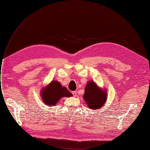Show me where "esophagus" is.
<instances>
[{"label":"esophagus","mask_w":150,"mask_h":150,"mask_svg":"<svg viewBox=\"0 0 150 150\" xmlns=\"http://www.w3.org/2000/svg\"><path fill=\"white\" fill-rule=\"evenodd\" d=\"M72 94H73V96L75 97V96H77V93H76V91H72Z\"/></svg>","instance_id":"esophagus-1"}]
</instances>
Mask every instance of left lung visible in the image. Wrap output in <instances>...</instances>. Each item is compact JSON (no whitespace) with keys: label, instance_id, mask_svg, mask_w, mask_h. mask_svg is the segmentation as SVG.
Wrapping results in <instances>:
<instances>
[{"label":"left lung","instance_id":"left-lung-1","mask_svg":"<svg viewBox=\"0 0 150 150\" xmlns=\"http://www.w3.org/2000/svg\"><path fill=\"white\" fill-rule=\"evenodd\" d=\"M84 99L89 108L96 110L101 108L107 99V93L102 89L93 81H88L85 88Z\"/></svg>","mask_w":150,"mask_h":150}]
</instances>
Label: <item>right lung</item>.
<instances>
[{"instance_id":"obj_1","label":"right lung","mask_w":150,"mask_h":150,"mask_svg":"<svg viewBox=\"0 0 150 150\" xmlns=\"http://www.w3.org/2000/svg\"><path fill=\"white\" fill-rule=\"evenodd\" d=\"M40 95L44 104L47 106H56L59 99L63 97H71L72 94L66 87H62L57 81H52L42 88Z\"/></svg>"}]
</instances>
